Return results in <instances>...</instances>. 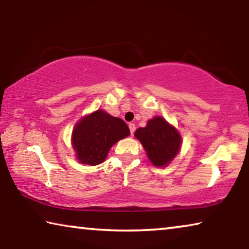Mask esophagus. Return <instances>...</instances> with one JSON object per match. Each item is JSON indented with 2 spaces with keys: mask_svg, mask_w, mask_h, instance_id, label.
Segmentation results:
<instances>
[{
  "mask_svg": "<svg viewBox=\"0 0 249 249\" xmlns=\"http://www.w3.org/2000/svg\"><path fill=\"white\" fill-rule=\"evenodd\" d=\"M128 127H129V130H130V134H134V132H135V129H136V127H135V124L134 123H129L128 124Z\"/></svg>",
  "mask_w": 249,
  "mask_h": 249,
  "instance_id": "esophagus-1",
  "label": "esophagus"
}]
</instances>
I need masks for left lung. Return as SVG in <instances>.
Returning <instances> with one entry per match:
<instances>
[{
    "label": "left lung",
    "mask_w": 249,
    "mask_h": 249,
    "mask_svg": "<svg viewBox=\"0 0 249 249\" xmlns=\"http://www.w3.org/2000/svg\"><path fill=\"white\" fill-rule=\"evenodd\" d=\"M135 137L142 142L147 157L156 167H165L179 153L181 136L161 116H155L145 127L138 128Z\"/></svg>",
    "instance_id": "obj_1"
}]
</instances>
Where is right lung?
Listing matches in <instances>:
<instances>
[{"instance_id": "right-lung-1", "label": "right lung", "mask_w": 249, "mask_h": 249, "mask_svg": "<svg viewBox=\"0 0 249 249\" xmlns=\"http://www.w3.org/2000/svg\"><path fill=\"white\" fill-rule=\"evenodd\" d=\"M130 134L127 124L103 109L84 116L75 124L72 146L81 163L95 166L102 163L111 147Z\"/></svg>"}]
</instances>
